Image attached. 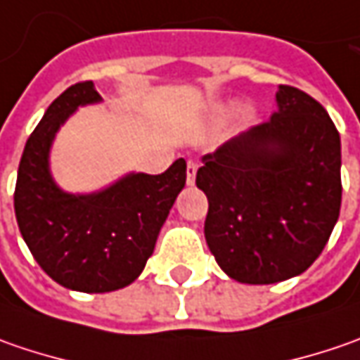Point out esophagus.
Listing matches in <instances>:
<instances>
[{
  "label": "esophagus",
  "mask_w": 360,
  "mask_h": 360,
  "mask_svg": "<svg viewBox=\"0 0 360 360\" xmlns=\"http://www.w3.org/2000/svg\"><path fill=\"white\" fill-rule=\"evenodd\" d=\"M196 170H198V164L196 162H188L186 164V182L192 186L194 180H196Z\"/></svg>",
  "instance_id": "34e87169"
}]
</instances>
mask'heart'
<instances>
[{
  "label": "heart",
  "mask_w": 360,
  "mask_h": 360,
  "mask_svg": "<svg viewBox=\"0 0 360 360\" xmlns=\"http://www.w3.org/2000/svg\"><path fill=\"white\" fill-rule=\"evenodd\" d=\"M230 110H232V104H230V102H220V104L214 105L216 116H226ZM238 116H240V120H250L252 118V110H250V108H242L240 112H238Z\"/></svg>",
  "instance_id": "heart-1"
}]
</instances>
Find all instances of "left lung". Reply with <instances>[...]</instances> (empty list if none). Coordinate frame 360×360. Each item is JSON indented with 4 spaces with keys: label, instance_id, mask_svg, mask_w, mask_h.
Wrapping results in <instances>:
<instances>
[{
    "label": "left lung",
    "instance_id": "obj_1",
    "mask_svg": "<svg viewBox=\"0 0 360 360\" xmlns=\"http://www.w3.org/2000/svg\"><path fill=\"white\" fill-rule=\"evenodd\" d=\"M278 110L202 158L204 236L218 266L244 284L302 274L340 212V136L309 94L278 86Z\"/></svg>",
    "mask_w": 360,
    "mask_h": 360
}]
</instances>
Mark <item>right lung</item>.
<instances>
[{
	"label": "right lung",
	"instance_id": "right-lung-1",
	"mask_svg": "<svg viewBox=\"0 0 360 360\" xmlns=\"http://www.w3.org/2000/svg\"><path fill=\"white\" fill-rule=\"evenodd\" d=\"M94 82L58 96L27 138L13 206L21 236L49 278L70 290L112 292L131 284L186 184V160L166 172H130L91 194H70L49 172L56 134L79 105L100 104Z\"/></svg>",
	"mask_w": 360,
	"mask_h": 360
}]
</instances>
